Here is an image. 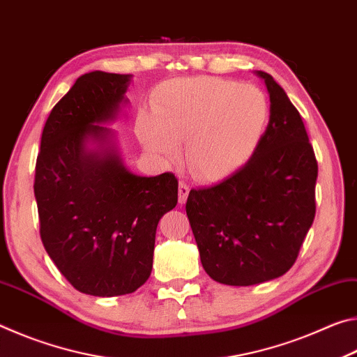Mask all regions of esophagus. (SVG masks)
I'll use <instances>...</instances> for the list:
<instances>
[{"label":"esophagus","mask_w":357,"mask_h":357,"mask_svg":"<svg viewBox=\"0 0 357 357\" xmlns=\"http://www.w3.org/2000/svg\"><path fill=\"white\" fill-rule=\"evenodd\" d=\"M189 192H190V185L184 183V181H181L179 183V203L181 204L185 203L187 197H189Z\"/></svg>","instance_id":"esophagus-1"}]
</instances>
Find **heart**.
Wrapping results in <instances>:
<instances>
[{
	"instance_id": "heart-1",
	"label": "heart",
	"mask_w": 357,
	"mask_h": 357,
	"mask_svg": "<svg viewBox=\"0 0 357 357\" xmlns=\"http://www.w3.org/2000/svg\"><path fill=\"white\" fill-rule=\"evenodd\" d=\"M154 114L138 128L151 153L172 159L184 142V160L195 176L214 181L238 170L255 153L271 116L259 88L215 77L167 83L154 99Z\"/></svg>"
}]
</instances>
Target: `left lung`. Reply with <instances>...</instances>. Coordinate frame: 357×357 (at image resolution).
Segmentation results:
<instances>
[{"mask_svg": "<svg viewBox=\"0 0 357 357\" xmlns=\"http://www.w3.org/2000/svg\"><path fill=\"white\" fill-rule=\"evenodd\" d=\"M271 116L247 164L185 203L206 274L249 287L288 273L315 219L318 164L296 107L263 70Z\"/></svg>", "mask_w": 357, "mask_h": 357, "instance_id": "left-lung-1", "label": "left lung"}]
</instances>
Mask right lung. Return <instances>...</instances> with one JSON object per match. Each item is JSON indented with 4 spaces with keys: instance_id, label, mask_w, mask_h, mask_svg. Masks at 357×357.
Returning <instances> with one entry per match:
<instances>
[{
    "instance_id": "add662e5",
    "label": "right lung",
    "mask_w": 357,
    "mask_h": 357,
    "mask_svg": "<svg viewBox=\"0 0 357 357\" xmlns=\"http://www.w3.org/2000/svg\"><path fill=\"white\" fill-rule=\"evenodd\" d=\"M130 78L78 77L50 112L36 162L42 244L72 287L99 298L134 293L149 279L157 223L178 203L174 174L128 170L104 126L128 104Z\"/></svg>"
}]
</instances>
